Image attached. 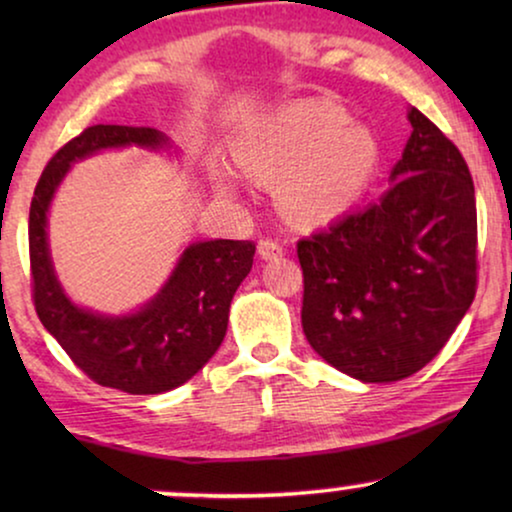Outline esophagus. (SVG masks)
I'll return each mask as SVG.
<instances>
[{"label":"esophagus","mask_w":512,"mask_h":512,"mask_svg":"<svg viewBox=\"0 0 512 512\" xmlns=\"http://www.w3.org/2000/svg\"><path fill=\"white\" fill-rule=\"evenodd\" d=\"M258 254H261L265 261H272V258H279L284 254V247L277 240H261L258 242Z\"/></svg>","instance_id":"obj_1"}]
</instances>
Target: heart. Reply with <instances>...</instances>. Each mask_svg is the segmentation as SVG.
<instances>
[{
  "label": "heart",
  "instance_id": "obj_1",
  "mask_svg": "<svg viewBox=\"0 0 512 512\" xmlns=\"http://www.w3.org/2000/svg\"><path fill=\"white\" fill-rule=\"evenodd\" d=\"M235 160L251 177L279 179V205L291 219L321 226L345 216L366 195L380 167V142L340 104L310 97L244 130ZM212 179L226 198L240 191V177L228 167H216Z\"/></svg>",
  "mask_w": 512,
  "mask_h": 512
}]
</instances>
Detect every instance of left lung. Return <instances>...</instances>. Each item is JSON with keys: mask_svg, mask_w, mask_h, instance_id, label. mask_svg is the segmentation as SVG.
<instances>
[{"mask_svg": "<svg viewBox=\"0 0 512 512\" xmlns=\"http://www.w3.org/2000/svg\"><path fill=\"white\" fill-rule=\"evenodd\" d=\"M403 156L380 202L298 242L303 331L361 382L422 370L464 319L478 282V216L457 146L412 107Z\"/></svg>", "mask_w": 512, "mask_h": 512, "instance_id": "8db88e82", "label": "left lung"}]
</instances>
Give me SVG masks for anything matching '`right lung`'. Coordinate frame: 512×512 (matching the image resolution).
<instances>
[{
  "mask_svg": "<svg viewBox=\"0 0 512 512\" xmlns=\"http://www.w3.org/2000/svg\"><path fill=\"white\" fill-rule=\"evenodd\" d=\"M123 146L163 151L170 149V139L156 128L93 125L48 160L30 205L32 298L41 324L90 380L125 394H163L191 380L221 347L230 300L249 275L256 244H188L163 289L130 314L114 317L76 305L55 275L48 209L69 167Z\"/></svg>",
  "mask_w": 512,
  "mask_h": 512,
  "instance_id": "1",
  "label": "right lung"
}]
</instances>
